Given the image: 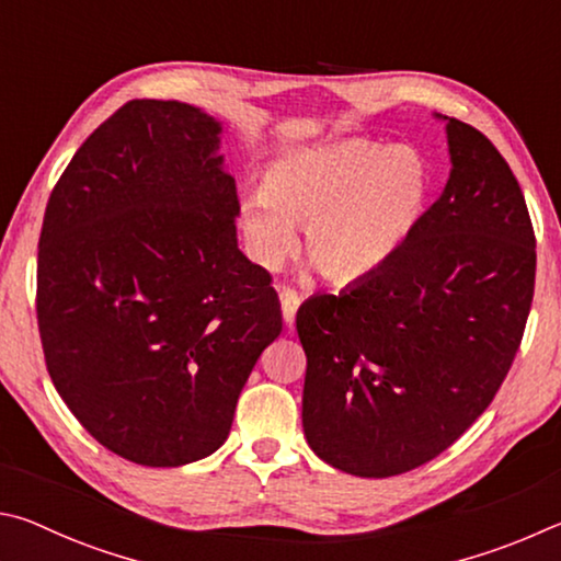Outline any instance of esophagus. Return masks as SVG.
Masks as SVG:
<instances>
[{"label":"esophagus","instance_id":"obj_1","mask_svg":"<svg viewBox=\"0 0 561 561\" xmlns=\"http://www.w3.org/2000/svg\"><path fill=\"white\" fill-rule=\"evenodd\" d=\"M300 308V296L293 288H283L280 290V310H283V320H286V325L293 328V322H296V312Z\"/></svg>","mask_w":561,"mask_h":561}]
</instances>
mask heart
<instances>
[{
	"instance_id": "1",
	"label": "heart",
	"mask_w": 561,
	"mask_h": 561,
	"mask_svg": "<svg viewBox=\"0 0 561 561\" xmlns=\"http://www.w3.org/2000/svg\"><path fill=\"white\" fill-rule=\"evenodd\" d=\"M431 170L414 147L340 140L278 157L261 174V194L243 196L239 229L245 251L275 271L296 249L335 286L385 271L426 219Z\"/></svg>"
}]
</instances>
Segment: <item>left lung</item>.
I'll return each mask as SVG.
<instances>
[{
    "label": "left lung",
    "instance_id": "1",
    "mask_svg": "<svg viewBox=\"0 0 561 561\" xmlns=\"http://www.w3.org/2000/svg\"><path fill=\"white\" fill-rule=\"evenodd\" d=\"M450 176L385 271L302 302V431L332 468L389 478L428 463L490 407L535 296V231L505 157L446 117Z\"/></svg>",
    "mask_w": 561,
    "mask_h": 561
}]
</instances>
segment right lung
Wrapping results in <instances>:
<instances>
[{
    "label": "right lung",
    "instance_id": "right-lung-1",
    "mask_svg": "<svg viewBox=\"0 0 561 561\" xmlns=\"http://www.w3.org/2000/svg\"><path fill=\"white\" fill-rule=\"evenodd\" d=\"M221 123L130 101L48 196L36 318L48 377L98 444L133 463L211 456L261 352L280 335L271 273L236 241Z\"/></svg>",
    "mask_w": 561,
    "mask_h": 561
}]
</instances>
